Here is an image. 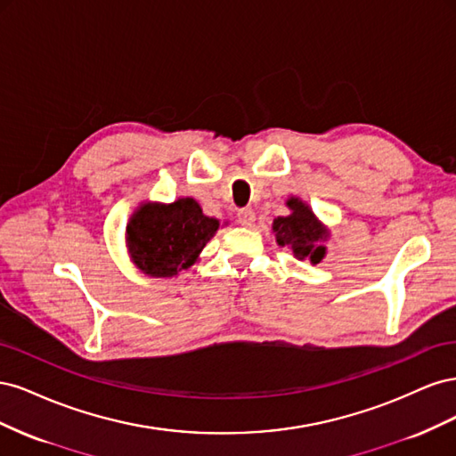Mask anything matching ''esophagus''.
I'll return each mask as SVG.
<instances>
[{
  "label": "esophagus",
  "mask_w": 456,
  "mask_h": 456,
  "mask_svg": "<svg viewBox=\"0 0 456 456\" xmlns=\"http://www.w3.org/2000/svg\"><path fill=\"white\" fill-rule=\"evenodd\" d=\"M255 220H256V215L253 209H241L238 213V223L245 228H251L255 224Z\"/></svg>",
  "instance_id": "34e87169"
}]
</instances>
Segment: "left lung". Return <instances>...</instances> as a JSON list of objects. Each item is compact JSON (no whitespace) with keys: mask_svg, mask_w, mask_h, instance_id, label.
Listing matches in <instances>:
<instances>
[{"mask_svg":"<svg viewBox=\"0 0 456 456\" xmlns=\"http://www.w3.org/2000/svg\"><path fill=\"white\" fill-rule=\"evenodd\" d=\"M287 207L291 213L273 218L272 230L275 241L293 251L298 260L320 265L327 253V247L323 245L329 240L327 226H323L310 207L298 198H289Z\"/></svg>","mask_w":456,"mask_h":456,"instance_id":"1","label":"left lung"}]
</instances>
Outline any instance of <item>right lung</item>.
I'll return each mask as SVG.
<instances>
[{
  "instance_id": "add662e5",
  "label": "right lung",
  "mask_w": 456,
  "mask_h": 456,
  "mask_svg": "<svg viewBox=\"0 0 456 456\" xmlns=\"http://www.w3.org/2000/svg\"><path fill=\"white\" fill-rule=\"evenodd\" d=\"M218 220L205 216L191 198L173 203H142L127 224V249L134 266L151 278H173L196 265L216 230Z\"/></svg>"
}]
</instances>
